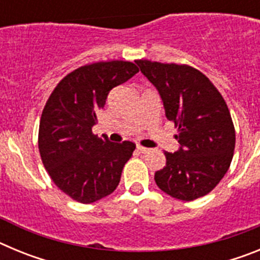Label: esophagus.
Segmentation results:
<instances>
[{
  "label": "esophagus",
  "mask_w": 260,
  "mask_h": 260,
  "mask_svg": "<svg viewBox=\"0 0 260 260\" xmlns=\"http://www.w3.org/2000/svg\"><path fill=\"white\" fill-rule=\"evenodd\" d=\"M137 150L139 151V152H141V153H146V152H148V151H150V148H146V147L141 146V144H138Z\"/></svg>",
  "instance_id": "34e87169"
}]
</instances>
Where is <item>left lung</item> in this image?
Listing matches in <instances>:
<instances>
[{"instance_id":"left-lung-1","label":"left lung","mask_w":260,"mask_h":260,"mask_svg":"<svg viewBox=\"0 0 260 260\" xmlns=\"http://www.w3.org/2000/svg\"><path fill=\"white\" fill-rule=\"evenodd\" d=\"M156 87L165 116L178 127L177 152H167V164L155 173L164 192L194 201L212 191L231 167L236 132L224 98L203 73L189 65L135 61Z\"/></svg>"}]
</instances>
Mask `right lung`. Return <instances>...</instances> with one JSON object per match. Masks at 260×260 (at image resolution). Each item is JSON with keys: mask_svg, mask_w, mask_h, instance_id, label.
I'll return each mask as SVG.
<instances>
[{"mask_svg": "<svg viewBox=\"0 0 260 260\" xmlns=\"http://www.w3.org/2000/svg\"><path fill=\"white\" fill-rule=\"evenodd\" d=\"M139 69L128 61L95 62L71 71L53 89L41 113L39 152L61 191L79 203L112 194L135 150L133 142L112 143L92 133L112 88Z\"/></svg>", "mask_w": 260, "mask_h": 260, "instance_id": "add662e5", "label": "right lung"}]
</instances>
